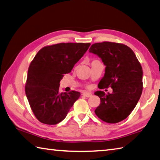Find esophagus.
Returning a JSON list of instances; mask_svg holds the SVG:
<instances>
[{
    "label": "esophagus",
    "mask_w": 160,
    "mask_h": 160,
    "mask_svg": "<svg viewBox=\"0 0 160 160\" xmlns=\"http://www.w3.org/2000/svg\"><path fill=\"white\" fill-rule=\"evenodd\" d=\"M83 96H86V98H90L92 96V93H89V92H84V93H83Z\"/></svg>",
    "instance_id": "1"
}]
</instances>
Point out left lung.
Returning a JSON list of instances; mask_svg holds the SVG:
<instances>
[{"mask_svg": "<svg viewBox=\"0 0 160 160\" xmlns=\"http://www.w3.org/2000/svg\"><path fill=\"white\" fill-rule=\"evenodd\" d=\"M89 52L98 55L106 66L98 88H112V93L105 94L101 91L95 93L100 99L95 113L110 124L122 122L135 108L142 94L141 63L133 50L122 43L109 41L94 43Z\"/></svg>", "mask_w": 160, "mask_h": 160, "instance_id": "8db88e82", "label": "left lung"}]
</instances>
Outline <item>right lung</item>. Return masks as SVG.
I'll list each match as a JSON object with an SVG mask.
<instances>
[{"label":"right lung","mask_w":160,"mask_h":160,"mask_svg":"<svg viewBox=\"0 0 160 160\" xmlns=\"http://www.w3.org/2000/svg\"><path fill=\"white\" fill-rule=\"evenodd\" d=\"M91 43H61L39 50L28 69L25 93L32 112L39 122L55 125L65 118L81 93H60L64 74L87 51Z\"/></svg>","instance_id":"1"}]
</instances>
